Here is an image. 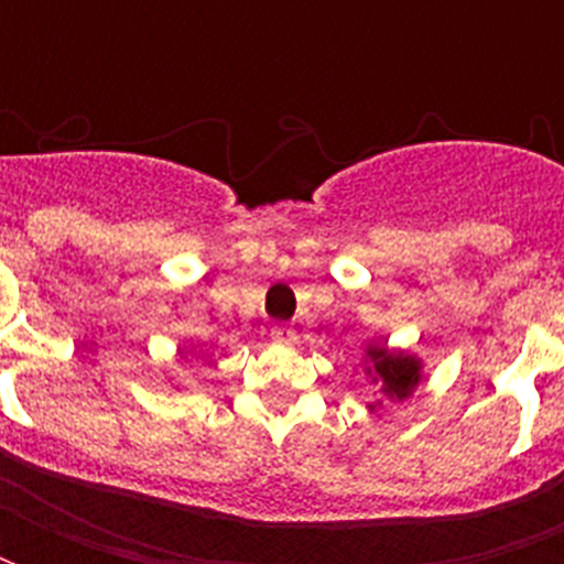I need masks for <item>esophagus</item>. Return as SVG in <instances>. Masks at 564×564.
I'll use <instances>...</instances> for the list:
<instances>
[{"label":"esophagus","instance_id":"esophagus-1","mask_svg":"<svg viewBox=\"0 0 564 564\" xmlns=\"http://www.w3.org/2000/svg\"><path fill=\"white\" fill-rule=\"evenodd\" d=\"M272 339L274 343H292V339H295V330H292V327H272Z\"/></svg>","mask_w":564,"mask_h":564}]
</instances>
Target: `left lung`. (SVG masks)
<instances>
[{
  "instance_id": "8db88e82",
  "label": "left lung",
  "mask_w": 564,
  "mask_h": 564,
  "mask_svg": "<svg viewBox=\"0 0 564 564\" xmlns=\"http://www.w3.org/2000/svg\"><path fill=\"white\" fill-rule=\"evenodd\" d=\"M366 371H369L371 383L380 386V394L392 398V401L410 398L415 392V386L421 383L419 357L410 351H389L386 345H369L366 348ZM377 403H371V410Z\"/></svg>"
}]
</instances>
